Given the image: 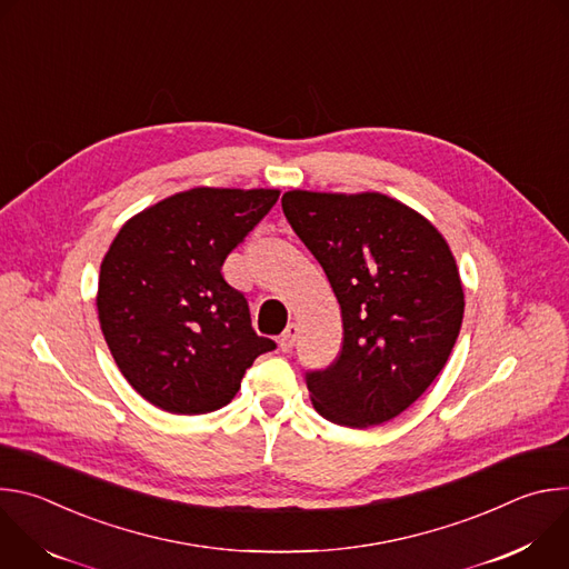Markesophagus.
<instances>
[{"mask_svg": "<svg viewBox=\"0 0 569 569\" xmlns=\"http://www.w3.org/2000/svg\"><path fill=\"white\" fill-rule=\"evenodd\" d=\"M297 333H299V329H297V323H288L286 327V331L279 336V347H281V351H292V347H295V340H297Z\"/></svg>", "mask_w": 569, "mask_h": 569, "instance_id": "34e87169", "label": "esophagus"}]
</instances>
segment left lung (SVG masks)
Segmentation results:
<instances>
[{"label":"left lung","instance_id":"1","mask_svg":"<svg viewBox=\"0 0 569 569\" xmlns=\"http://www.w3.org/2000/svg\"><path fill=\"white\" fill-rule=\"evenodd\" d=\"M281 207L342 310L338 360L306 373L312 408L345 428L398 417L446 367L461 329L463 288L446 238L373 191L295 189Z\"/></svg>","mask_w":569,"mask_h":569}]
</instances>
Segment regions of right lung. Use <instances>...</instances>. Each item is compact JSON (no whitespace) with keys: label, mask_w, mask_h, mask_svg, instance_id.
Instances as JSON below:
<instances>
[{"label":"right lung","mask_w":569,"mask_h":569,"mask_svg":"<svg viewBox=\"0 0 569 569\" xmlns=\"http://www.w3.org/2000/svg\"><path fill=\"white\" fill-rule=\"evenodd\" d=\"M277 200V189L198 187L132 216L112 240L99 274L101 331L154 408L220 410L252 362L277 349L254 333L246 295L220 272Z\"/></svg>","instance_id":"add662e5"}]
</instances>
